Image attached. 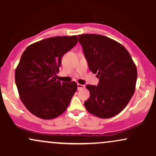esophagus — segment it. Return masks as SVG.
Wrapping results in <instances>:
<instances>
[{
  "label": "esophagus",
  "mask_w": 156,
  "mask_h": 156,
  "mask_svg": "<svg viewBox=\"0 0 156 156\" xmlns=\"http://www.w3.org/2000/svg\"><path fill=\"white\" fill-rule=\"evenodd\" d=\"M77 86H78V90H80V89H82L85 88V85H82V84L78 83V84H77Z\"/></svg>",
  "instance_id": "obj_1"
}]
</instances>
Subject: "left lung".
<instances>
[{
  "mask_svg": "<svg viewBox=\"0 0 156 156\" xmlns=\"http://www.w3.org/2000/svg\"><path fill=\"white\" fill-rule=\"evenodd\" d=\"M89 69L99 78L87 85L90 96L84 105L103 119L114 117L128 105L135 92L137 69L128 51L115 40L99 34L78 35Z\"/></svg>",
  "mask_w": 156,
  "mask_h": 156,
  "instance_id": "left-lung-1",
  "label": "left lung"
}]
</instances>
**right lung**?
Segmentation results:
<instances>
[{
    "instance_id": "right-lung-1",
    "label": "right lung",
    "mask_w": 156,
    "mask_h": 156,
    "mask_svg": "<svg viewBox=\"0 0 156 156\" xmlns=\"http://www.w3.org/2000/svg\"><path fill=\"white\" fill-rule=\"evenodd\" d=\"M77 43V36L51 37L29 45L21 55L15 83L23 104L37 117L54 119L67 108L77 83H61L56 74L64 53Z\"/></svg>"
}]
</instances>
